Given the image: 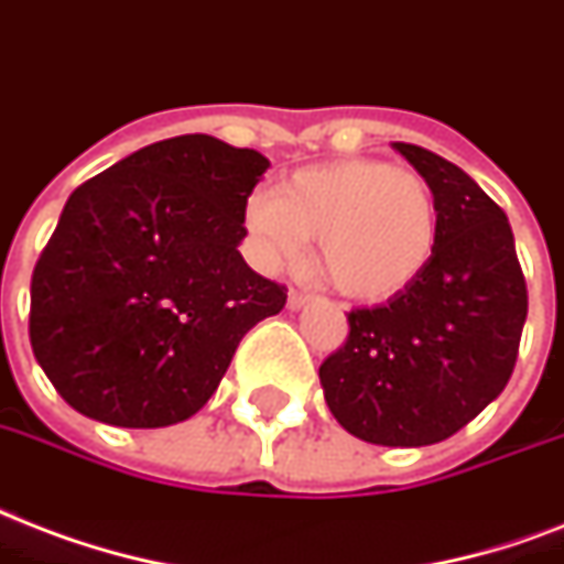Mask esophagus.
<instances>
[{"mask_svg": "<svg viewBox=\"0 0 564 564\" xmlns=\"http://www.w3.org/2000/svg\"><path fill=\"white\" fill-rule=\"evenodd\" d=\"M308 303H312V296L308 294H300V291H291V294H288V308H291V312H300V308H305Z\"/></svg>", "mask_w": 564, "mask_h": 564, "instance_id": "obj_1", "label": "esophagus"}]
</instances>
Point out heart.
<instances>
[{
    "label": "heart",
    "instance_id": "obj_1",
    "mask_svg": "<svg viewBox=\"0 0 564 564\" xmlns=\"http://www.w3.org/2000/svg\"><path fill=\"white\" fill-rule=\"evenodd\" d=\"M243 226L261 268L291 270L317 238V268L352 303H391L435 261L438 196L412 167L335 159L294 170L273 194H252Z\"/></svg>",
    "mask_w": 564,
    "mask_h": 564
}]
</instances>
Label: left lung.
Masks as SVG:
<instances>
[{
	"label": "left lung",
	"mask_w": 564,
	"mask_h": 564,
	"mask_svg": "<svg viewBox=\"0 0 564 564\" xmlns=\"http://www.w3.org/2000/svg\"><path fill=\"white\" fill-rule=\"evenodd\" d=\"M391 147L438 196V252L412 291L347 314L350 338L321 365V386L335 421L356 438L426 447L506 388L527 282L503 208L447 159L414 143Z\"/></svg>",
	"instance_id": "8db88e82"
}]
</instances>
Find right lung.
Here are the masks:
<instances>
[{
    "label": "right lung",
    "instance_id": "obj_1",
    "mask_svg": "<svg viewBox=\"0 0 564 564\" xmlns=\"http://www.w3.org/2000/svg\"><path fill=\"white\" fill-rule=\"evenodd\" d=\"M270 161L212 134L143 147L69 194L32 276L29 338L85 417L187 421L288 291L243 261V208Z\"/></svg>",
    "mask_w": 564,
    "mask_h": 564
}]
</instances>
